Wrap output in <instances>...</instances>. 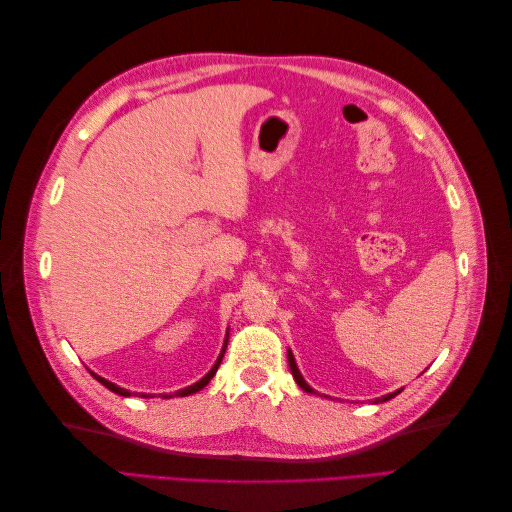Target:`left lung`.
I'll return each mask as SVG.
<instances>
[{
	"instance_id": "obj_1",
	"label": "left lung",
	"mask_w": 512,
	"mask_h": 512,
	"mask_svg": "<svg viewBox=\"0 0 512 512\" xmlns=\"http://www.w3.org/2000/svg\"><path fill=\"white\" fill-rule=\"evenodd\" d=\"M288 365H290V371H292V376H294V380H297V384L301 386V389L305 391V393H314V389L312 386H309L305 380H303V376H301V371H299V367H297V361H294V356H292V352L288 350ZM397 393H401V391H395V393H389V395H384L382 399H378V401H389V399H393Z\"/></svg>"
}]
</instances>
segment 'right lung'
I'll return each instance as SVG.
<instances>
[{
	"instance_id": "1",
	"label": "right lung",
	"mask_w": 512,
	"mask_h": 512,
	"mask_svg": "<svg viewBox=\"0 0 512 512\" xmlns=\"http://www.w3.org/2000/svg\"><path fill=\"white\" fill-rule=\"evenodd\" d=\"M226 342H228V337H226ZM224 352H226V344H224V348H222V352H220V356H218V361H215V365L211 367L209 374H207L205 378H200L198 382H194L192 386H185V389L177 391V393H175V397H188V395H192V393H196V391H200V389H205V386L209 384V380L215 376V371H218V367H220V363H222V359H224ZM94 378H96L100 384H104L108 391H113V393H117V395H121V397H130V395H132L130 391L121 389V386H117V384H113V382H108V380H104V378H100V376H96V374H94ZM134 395H141V397H151V395H145V393H134ZM164 397L168 399V397H173V395H164Z\"/></svg>"
}]
</instances>
